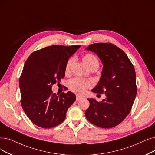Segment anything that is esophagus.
<instances>
[{
  "label": "esophagus",
  "mask_w": 155,
  "mask_h": 155,
  "mask_svg": "<svg viewBox=\"0 0 155 155\" xmlns=\"http://www.w3.org/2000/svg\"><path fill=\"white\" fill-rule=\"evenodd\" d=\"M83 97L82 96H80V95H76V101H79L82 99Z\"/></svg>",
  "instance_id": "1"
}]
</instances>
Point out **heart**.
I'll use <instances>...</instances> for the list:
<instances>
[{
    "mask_svg": "<svg viewBox=\"0 0 155 155\" xmlns=\"http://www.w3.org/2000/svg\"><path fill=\"white\" fill-rule=\"evenodd\" d=\"M83 62L88 68L92 65L97 64L98 65V61L97 58L91 54H87L83 57ZM73 60L72 58L68 60L65 66V72H68L69 71L71 65L72 63ZM69 86L70 89L78 94H82L86 91V89L91 87L92 83L90 80L81 79L79 78H75L71 79L69 82Z\"/></svg>",
    "mask_w": 155,
    "mask_h": 155,
    "instance_id": "obj_1",
    "label": "heart"
}]
</instances>
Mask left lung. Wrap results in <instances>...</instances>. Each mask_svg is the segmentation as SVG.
Wrapping results in <instances>:
<instances>
[{
    "mask_svg": "<svg viewBox=\"0 0 155 155\" xmlns=\"http://www.w3.org/2000/svg\"><path fill=\"white\" fill-rule=\"evenodd\" d=\"M85 50L95 53L103 65L100 80L91 91L106 95L100 102L88 98L85 116L98 127H114L129 114L137 95L134 67L125 53L110 43H95Z\"/></svg>",
    "mask_w": 155,
    "mask_h": 155,
    "instance_id": "obj_1",
    "label": "left lung"
}]
</instances>
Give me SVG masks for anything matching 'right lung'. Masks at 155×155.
Wrapping results in <instances>:
<instances>
[{"instance_id":"right-lung-1","label":"right lung","mask_w":155,"mask_h":155,"mask_svg":"<svg viewBox=\"0 0 155 155\" xmlns=\"http://www.w3.org/2000/svg\"><path fill=\"white\" fill-rule=\"evenodd\" d=\"M81 45H53L34 51L27 58L20 78L21 104L37 126L49 128L62 123L67 109L76 101L71 91L57 96L52 86L61 81L69 58Z\"/></svg>"}]
</instances>
